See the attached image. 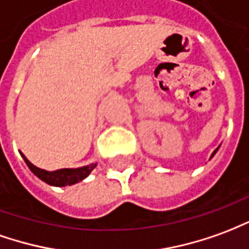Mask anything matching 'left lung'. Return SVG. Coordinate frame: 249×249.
I'll return each instance as SVG.
<instances>
[{"label": "left lung", "mask_w": 249, "mask_h": 249, "mask_svg": "<svg viewBox=\"0 0 249 249\" xmlns=\"http://www.w3.org/2000/svg\"><path fill=\"white\" fill-rule=\"evenodd\" d=\"M217 150H218V147H217V149H216V150H214V151H213V153H212V156H211V158H212V157L214 156V154H216V151H217Z\"/></svg>", "instance_id": "obj_1"}]
</instances>
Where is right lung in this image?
Returning a JSON list of instances; mask_svg holds the SVG:
<instances>
[{
    "mask_svg": "<svg viewBox=\"0 0 249 249\" xmlns=\"http://www.w3.org/2000/svg\"><path fill=\"white\" fill-rule=\"evenodd\" d=\"M21 156L35 176H37L41 181L47 182L48 185H52V186H67V185L76 184V182L87 177L96 166V163H91L88 166L77 167V169H59L54 172H48V170L35 166L32 162L28 161V158L22 153H21Z\"/></svg>",
    "mask_w": 249,
    "mask_h": 249,
    "instance_id": "add662e5",
    "label": "right lung"
}]
</instances>
